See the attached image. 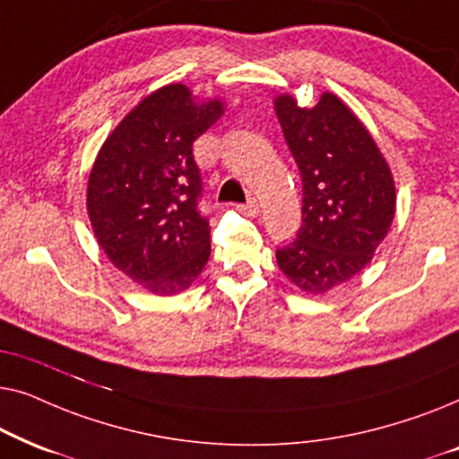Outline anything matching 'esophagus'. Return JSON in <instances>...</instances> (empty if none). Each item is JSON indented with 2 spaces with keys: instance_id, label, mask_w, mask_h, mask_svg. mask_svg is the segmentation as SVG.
Listing matches in <instances>:
<instances>
[{
  "instance_id": "34e87169",
  "label": "esophagus",
  "mask_w": 459,
  "mask_h": 459,
  "mask_svg": "<svg viewBox=\"0 0 459 459\" xmlns=\"http://www.w3.org/2000/svg\"><path fill=\"white\" fill-rule=\"evenodd\" d=\"M242 212H247L250 217H256L259 215V203H256V198H248L247 204L240 206Z\"/></svg>"
}]
</instances>
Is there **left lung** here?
Masks as SVG:
<instances>
[{
	"mask_svg": "<svg viewBox=\"0 0 459 459\" xmlns=\"http://www.w3.org/2000/svg\"><path fill=\"white\" fill-rule=\"evenodd\" d=\"M273 104L303 179V225L275 259L300 290L322 294L372 261L394 217V181L374 137L334 93L313 108L290 93Z\"/></svg>",
	"mask_w": 459,
	"mask_h": 459,
	"instance_id": "obj_1",
	"label": "left lung"
}]
</instances>
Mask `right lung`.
I'll use <instances>...</instances> for the list:
<instances>
[{"instance_id":"1","label":"right lung","mask_w":459,"mask_h":459,"mask_svg":"<svg viewBox=\"0 0 459 459\" xmlns=\"http://www.w3.org/2000/svg\"><path fill=\"white\" fill-rule=\"evenodd\" d=\"M223 102H196L181 83L143 98L106 137L87 184V212L112 265L148 292L179 294L211 255L203 179L192 146Z\"/></svg>"}]
</instances>
